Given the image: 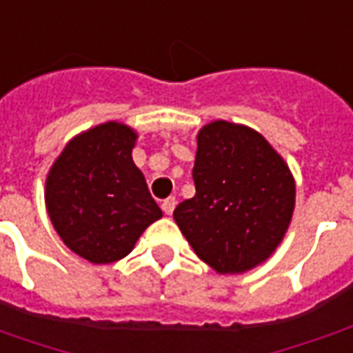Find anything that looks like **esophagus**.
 Instances as JSON below:
<instances>
[{
  "mask_svg": "<svg viewBox=\"0 0 353 353\" xmlns=\"http://www.w3.org/2000/svg\"><path fill=\"white\" fill-rule=\"evenodd\" d=\"M176 204H177V200L174 199V196H168V199L162 202V210H164V214L172 215V212H174Z\"/></svg>",
  "mask_w": 353,
  "mask_h": 353,
  "instance_id": "1",
  "label": "esophagus"
}]
</instances>
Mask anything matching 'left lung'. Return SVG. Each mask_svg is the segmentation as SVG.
<instances>
[{"label":"left lung","mask_w":353,"mask_h":353,"mask_svg":"<svg viewBox=\"0 0 353 353\" xmlns=\"http://www.w3.org/2000/svg\"><path fill=\"white\" fill-rule=\"evenodd\" d=\"M196 143V194L174 210V219L215 272H248L285 236L295 179L274 147L244 124L214 121L200 128Z\"/></svg>","instance_id":"left-lung-1"}]
</instances>
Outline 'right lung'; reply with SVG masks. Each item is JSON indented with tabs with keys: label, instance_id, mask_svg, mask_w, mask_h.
I'll return each instance as SVG.
<instances>
[{
	"label": "right lung",
	"instance_id": "obj_1",
	"mask_svg": "<svg viewBox=\"0 0 353 353\" xmlns=\"http://www.w3.org/2000/svg\"><path fill=\"white\" fill-rule=\"evenodd\" d=\"M136 139L126 124H98L75 136L49 170L50 223L73 253L94 265L126 257L141 232L162 217L132 161Z\"/></svg>",
	"mask_w": 353,
	"mask_h": 353
}]
</instances>
